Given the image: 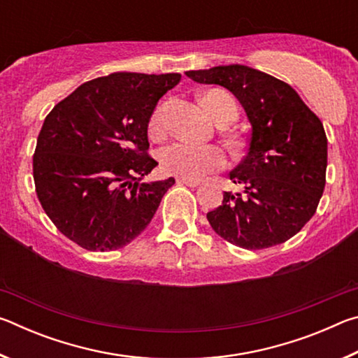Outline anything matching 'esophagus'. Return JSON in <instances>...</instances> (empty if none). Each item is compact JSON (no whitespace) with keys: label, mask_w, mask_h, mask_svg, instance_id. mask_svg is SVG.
<instances>
[{"label":"esophagus","mask_w":358,"mask_h":358,"mask_svg":"<svg viewBox=\"0 0 358 358\" xmlns=\"http://www.w3.org/2000/svg\"><path fill=\"white\" fill-rule=\"evenodd\" d=\"M180 185H185V186H189V187H196L201 185V181L199 180H189V178H178L177 180Z\"/></svg>","instance_id":"obj_1"}]
</instances>
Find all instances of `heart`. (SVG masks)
Listing matches in <instances>:
<instances>
[{
  "label": "heart",
  "mask_w": 358,
  "mask_h": 358,
  "mask_svg": "<svg viewBox=\"0 0 358 358\" xmlns=\"http://www.w3.org/2000/svg\"><path fill=\"white\" fill-rule=\"evenodd\" d=\"M202 106L217 124H230L237 118L238 107L232 96L224 92H210L202 98ZM150 134L155 137L164 132V107H157L150 118ZM162 171L175 177L199 180L226 166V155L216 145H194L175 142L159 155Z\"/></svg>",
  "instance_id": "heart-1"
}]
</instances>
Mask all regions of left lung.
Listing matches in <instances>:
<instances>
[{
  "label": "left lung",
  "mask_w": 358,
  "mask_h": 358,
  "mask_svg": "<svg viewBox=\"0 0 358 358\" xmlns=\"http://www.w3.org/2000/svg\"><path fill=\"white\" fill-rule=\"evenodd\" d=\"M186 76L227 88L251 123L246 156L229 173L245 194L224 192L222 203L207 213L210 226L245 250L292 238L316 213L325 187L322 121L290 85L248 66H216Z\"/></svg>",
  "instance_id": "1"
}]
</instances>
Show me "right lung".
<instances>
[{"label":"right lung","mask_w":358,"mask_h":358,"mask_svg":"<svg viewBox=\"0 0 358 358\" xmlns=\"http://www.w3.org/2000/svg\"><path fill=\"white\" fill-rule=\"evenodd\" d=\"M180 74L113 72L80 85L53 107L33 156L36 194L64 237L115 251L141 235L175 180L142 183L157 166L148 121Z\"/></svg>","instance_id":"1"}]
</instances>
